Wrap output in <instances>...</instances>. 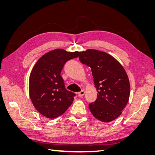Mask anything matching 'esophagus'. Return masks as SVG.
I'll list each match as a JSON object with an SVG mask.
<instances>
[{
  "mask_svg": "<svg viewBox=\"0 0 155 155\" xmlns=\"http://www.w3.org/2000/svg\"><path fill=\"white\" fill-rule=\"evenodd\" d=\"M84 94H85V91H81L79 92L78 93V96H79V97L83 96Z\"/></svg>",
  "mask_w": 155,
  "mask_h": 155,
  "instance_id": "obj_1",
  "label": "esophagus"
}]
</instances>
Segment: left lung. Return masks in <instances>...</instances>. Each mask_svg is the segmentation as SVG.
I'll use <instances>...</instances> for the list:
<instances>
[{"mask_svg":"<svg viewBox=\"0 0 155 155\" xmlns=\"http://www.w3.org/2000/svg\"><path fill=\"white\" fill-rule=\"evenodd\" d=\"M79 59L91 68L97 99L88 107L91 113L103 122L118 118L127 104L130 83L124 68L110 54L94 49L79 51Z\"/></svg>","mask_w":155,"mask_h":155,"instance_id":"left-lung-1","label":"left lung"}]
</instances>
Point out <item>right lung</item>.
<instances>
[{"label":"right lung","instance_id":"obj_1","mask_svg":"<svg viewBox=\"0 0 155 155\" xmlns=\"http://www.w3.org/2000/svg\"><path fill=\"white\" fill-rule=\"evenodd\" d=\"M79 53L61 48L51 50L41 57L33 68L30 97L36 110L46 118H57L72 104L75 94L65 88L61 72L65 63L78 57Z\"/></svg>","mask_w":155,"mask_h":155}]
</instances>
